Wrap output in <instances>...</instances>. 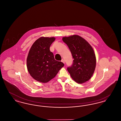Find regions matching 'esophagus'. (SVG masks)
Here are the masks:
<instances>
[{"label": "esophagus", "mask_w": 121, "mask_h": 121, "mask_svg": "<svg viewBox=\"0 0 121 121\" xmlns=\"http://www.w3.org/2000/svg\"><path fill=\"white\" fill-rule=\"evenodd\" d=\"M61 62H63V63H65V61H64V60H63V59H62V60H61Z\"/></svg>", "instance_id": "obj_1"}]
</instances>
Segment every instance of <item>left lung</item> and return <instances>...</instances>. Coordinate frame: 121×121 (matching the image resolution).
I'll return each mask as SVG.
<instances>
[{"mask_svg":"<svg viewBox=\"0 0 121 121\" xmlns=\"http://www.w3.org/2000/svg\"><path fill=\"white\" fill-rule=\"evenodd\" d=\"M74 59L71 66L67 68L71 78L78 83H82L92 77L96 65V58L90 44L77 35L63 37Z\"/></svg>","mask_w":121,"mask_h":121,"instance_id":"obj_1","label":"left lung"}]
</instances>
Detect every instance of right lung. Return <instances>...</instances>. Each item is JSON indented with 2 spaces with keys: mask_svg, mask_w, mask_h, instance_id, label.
<instances>
[{
  "mask_svg": "<svg viewBox=\"0 0 121 121\" xmlns=\"http://www.w3.org/2000/svg\"><path fill=\"white\" fill-rule=\"evenodd\" d=\"M54 37H42L31 47L27 58L28 72L35 80L46 83L54 78L64 66L61 62L55 60L50 47Z\"/></svg>",
  "mask_w": 121,
  "mask_h": 121,
  "instance_id": "add662e5",
  "label": "right lung"
}]
</instances>
